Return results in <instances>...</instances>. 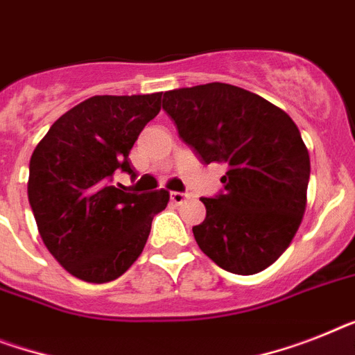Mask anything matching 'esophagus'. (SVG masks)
<instances>
[{"label": "esophagus", "mask_w": 355, "mask_h": 355, "mask_svg": "<svg viewBox=\"0 0 355 355\" xmlns=\"http://www.w3.org/2000/svg\"><path fill=\"white\" fill-rule=\"evenodd\" d=\"M171 199H172V201H174L175 205H181L184 201V199H187V194H184V192H172Z\"/></svg>", "instance_id": "1"}]
</instances>
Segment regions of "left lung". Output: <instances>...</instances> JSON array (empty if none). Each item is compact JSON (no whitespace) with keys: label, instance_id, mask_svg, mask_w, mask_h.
<instances>
[{"label":"left lung","instance_id":"left-lung-1","mask_svg":"<svg viewBox=\"0 0 355 355\" xmlns=\"http://www.w3.org/2000/svg\"><path fill=\"white\" fill-rule=\"evenodd\" d=\"M178 134L205 165L221 163L223 190L201 198L207 218L192 227L218 266L250 276L288 248L303 219L309 150L288 114L254 92L207 83L161 94Z\"/></svg>","mask_w":355,"mask_h":355}]
</instances>
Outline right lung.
Wrapping results in <instances>:
<instances>
[{
    "instance_id": "right-lung-1",
    "label": "right lung",
    "mask_w": 355,
    "mask_h": 355,
    "mask_svg": "<svg viewBox=\"0 0 355 355\" xmlns=\"http://www.w3.org/2000/svg\"><path fill=\"white\" fill-rule=\"evenodd\" d=\"M161 110V92L94 96L65 112L32 152L28 201L40 236L67 272L89 283L118 279L145 248L168 192H127L128 152Z\"/></svg>"
}]
</instances>
